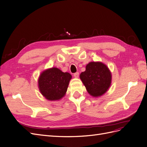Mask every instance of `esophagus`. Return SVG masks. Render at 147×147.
Instances as JSON below:
<instances>
[{
    "mask_svg": "<svg viewBox=\"0 0 147 147\" xmlns=\"http://www.w3.org/2000/svg\"><path fill=\"white\" fill-rule=\"evenodd\" d=\"M74 77H75V78H78V77H79V73H78V72L75 73V74H74Z\"/></svg>",
    "mask_w": 147,
    "mask_h": 147,
    "instance_id": "34e87169",
    "label": "esophagus"
}]
</instances>
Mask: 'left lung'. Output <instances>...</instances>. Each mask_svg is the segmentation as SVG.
<instances>
[{"label":"left lung","instance_id":"obj_1","mask_svg":"<svg viewBox=\"0 0 147 147\" xmlns=\"http://www.w3.org/2000/svg\"><path fill=\"white\" fill-rule=\"evenodd\" d=\"M89 94L93 97L103 95L109 90L112 82V74L106 65L101 62H91L86 70L80 75Z\"/></svg>","mask_w":147,"mask_h":147}]
</instances>
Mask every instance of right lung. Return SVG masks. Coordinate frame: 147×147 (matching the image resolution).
Segmentation results:
<instances>
[{
    "mask_svg": "<svg viewBox=\"0 0 147 147\" xmlns=\"http://www.w3.org/2000/svg\"><path fill=\"white\" fill-rule=\"evenodd\" d=\"M72 75L56 67L44 70L38 78V88L41 94L48 100H56L63 97Z\"/></svg>",
    "mask_w": 147,
    "mask_h": 147,
    "instance_id": "1",
    "label": "right lung"
}]
</instances>
